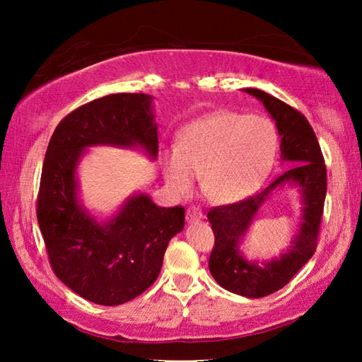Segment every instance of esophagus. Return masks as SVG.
<instances>
[{"mask_svg":"<svg viewBox=\"0 0 362 362\" xmlns=\"http://www.w3.org/2000/svg\"><path fill=\"white\" fill-rule=\"evenodd\" d=\"M203 217H204V214H203V211L199 209V207L189 206L187 209V220H188V222H194V220H201Z\"/></svg>","mask_w":362,"mask_h":362,"instance_id":"1","label":"esophagus"}]
</instances>
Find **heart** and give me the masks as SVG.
Segmentation results:
<instances>
[{
    "label": "heart",
    "mask_w": 362,
    "mask_h": 362,
    "mask_svg": "<svg viewBox=\"0 0 362 362\" xmlns=\"http://www.w3.org/2000/svg\"><path fill=\"white\" fill-rule=\"evenodd\" d=\"M278 151V131L265 116L220 110L193 121L179 145L164 151V177L174 192H192L201 174L204 193L222 204L252 194Z\"/></svg>",
    "instance_id": "1"
}]
</instances>
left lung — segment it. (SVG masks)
Here are the masks:
<instances>
[{
	"label": "left lung",
	"instance_id": "obj_1",
	"mask_svg": "<svg viewBox=\"0 0 362 362\" xmlns=\"http://www.w3.org/2000/svg\"><path fill=\"white\" fill-rule=\"evenodd\" d=\"M243 90L259 99L272 115L281 137V161L293 166L263 192L207 212L216 236L209 272L223 289L247 298H260L283 289L313 257L327 192V173L313 127L302 113L260 89ZM286 185L299 189L304 206L303 223L293 246L276 259L247 261L240 252L243 236L269 193Z\"/></svg>",
	"mask_w": 362,
	"mask_h": 362
}]
</instances>
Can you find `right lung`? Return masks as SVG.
<instances>
[{
	"instance_id": "1",
	"label": "right lung",
	"mask_w": 362,
	"mask_h": 362,
	"mask_svg": "<svg viewBox=\"0 0 362 362\" xmlns=\"http://www.w3.org/2000/svg\"><path fill=\"white\" fill-rule=\"evenodd\" d=\"M148 94H110L59 122L49 140L38 193V217L56 276L83 298L115 306L155 283L170 238L183 230L182 206L159 207L148 194L129 196L99 222L78 198L76 169L90 146L140 148L158 156V126Z\"/></svg>"
}]
</instances>
